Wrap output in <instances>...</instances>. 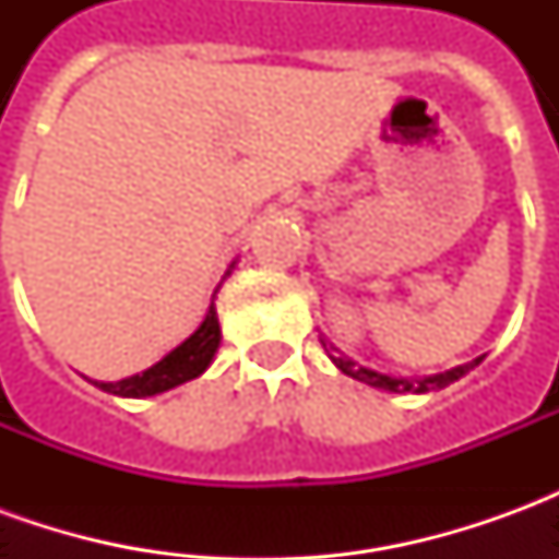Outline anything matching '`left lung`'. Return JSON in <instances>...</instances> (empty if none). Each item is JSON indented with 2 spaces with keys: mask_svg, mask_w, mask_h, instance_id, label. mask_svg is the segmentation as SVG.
Masks as SVG:
<instances>
[{
  "mask_svg": "<svg viewBox=\"0 0 559 559\" xmlns=\"http://www.w3.org/2000/svg\"><path fill=\"white\" fill-rule=\"evenodd\" d=\"M320 341H323V347H326L329 359L335 362V368H338L341 374L353 377V380H359V383H368V386L374 389H383V392H413V395H425V392H437V389H445L449 383H455V380H461V377L467 374V371H473L476 365L485 359V356H479V359H473V362L467 365H457V368H452V371H443V374H431V377H392V374H380V371H374V368H365V365L353 362L350 356H344V353L332 344V341H326L323 335H320Z\"/></svg>",
  "mask_w": 559,
  "mask_h": 559,
  "instance_id": "left-lung-1",
  "label": "left lung"
}]
</instances>
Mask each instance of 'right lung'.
<instances>
[{
    "label": "right lung",
    "mask_w": 559,
    "mask_h": 559,
    "mask_svg": "<svg viewBox=\"0 0 559 559\" xmlns=\"http://www.w3.org/2000/svg\"><path fill=\"white\" fill-rule=\"evenodd\" d=\"M233 269V263H230ZM227 269V275H230ZM218 293V290H215ZM221 344V326H218V311H215V302L209 305L203 323L188 335V338L173 347L160 362H155L146 371H140L134 377H126V380H116V383H102V380H92L95 386L110 392V395H119V399H148V395H160L167 389H176L194 380L206 371L215 353H218Z\"/></svg>",
    "instance_id": "right-lung-1"
}]
</instances>
